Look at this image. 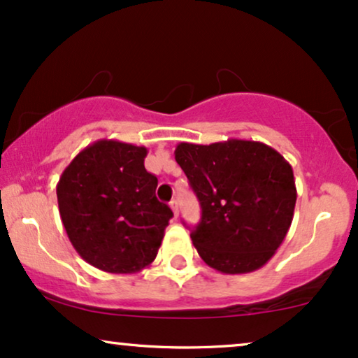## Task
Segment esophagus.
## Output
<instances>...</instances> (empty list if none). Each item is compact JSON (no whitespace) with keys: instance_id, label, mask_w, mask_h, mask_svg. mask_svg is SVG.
I'll return each instance as SVG.
<instances>
[{"instance_id":"34e87169","label":"esophagus","mask_w":358,"mask_h":358,"mask_svg":"<svg viewBox=\"0 0 358 358\" xmlns=\"http://www.w3.org/2000/svg\"><path fill=\"white\" fill-rule=\"evenodd\" d=\"M169 206H171L172 213H174L176 217H178V215H179V201H178V199H172V201L169 202Z\"/></svg>"}]
</instances>
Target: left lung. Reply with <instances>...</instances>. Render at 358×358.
<instances>
[{
	"mask_svg": "<svg viewBox=\"0 0 358 358\" xmlns=\"http://www.w3.org/2000/svg\"><path fill=\"white\" fill-rule=\"evenodd\" d=\"M174 154L202 209L191 232L201 259L222 273L266 266L292 224V166L271 145L244 139L180 143Z\"/></svg>",
	"mask_w": 358,
	"mask_h": 358,
	"instance_id": "left-lung-1",
	"label": "left lung"
}]
</instances>
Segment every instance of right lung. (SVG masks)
Segmentation results:
<instances>
[{
  "instance_id": "1",
  "label": "right lung",
  "mask_w": 358,
  "mask_h": 358,
  "mask_svg": "<svg viewBox=\"0 0 358 358\" xmlns=\"http://www.w3.org/2000/svg\"><path fill=\"white\" fill-rule=\"evenodd\" d=\"M143 145L101 139L69 162L56 186L63 226L87 264L111 273L151 266L172 217L156 197Z\"/></svg>"
}]
</instances>
